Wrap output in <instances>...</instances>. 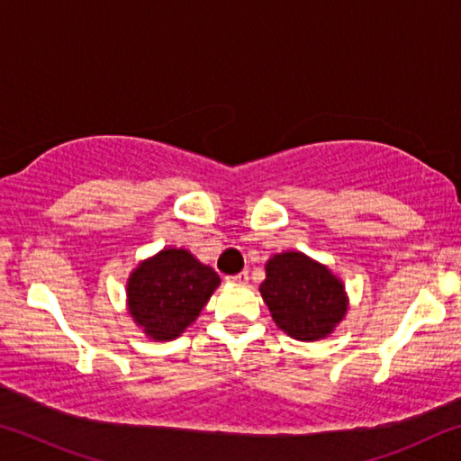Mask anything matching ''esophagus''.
Wrapping results in <instances>:
<instances>
[{"label":"esophagus","instance_id":"1","mask_svg":"<svg viewBox=\"0 0 461 461\" xmlns=\"http://www.w3.org/2000/svg\"><path fill=\"white\" fill-rule=\"evenodd\" d=\"M228 283H233V285H246V283H248V270L240 272V275L228 276Z\"/></svg>","mask_w":461,"mask_h":461}]
</instances>
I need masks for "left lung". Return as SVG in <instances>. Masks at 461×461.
<instances>
[{
    "mask_svg": "<svg viewBox=\"0 0 461 461\" xmlns=\"http://www.w3.org/2000/svg\"><path fill=\"white\" fill-rule=\"evenodd\" d=\"M264 268L260 294L278 330L299 341L330 338L349 305L341 278L296 249L275 254Z\"/></svg>",
    "mask_w": 461,
    "mask_h": 461,
    "instance_id": "obj_1",
    "label": "left lung"
}]
</instances>
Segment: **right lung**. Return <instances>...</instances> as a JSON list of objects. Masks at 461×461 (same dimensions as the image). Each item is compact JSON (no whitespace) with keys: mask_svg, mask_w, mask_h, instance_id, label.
I'll use <instances>...</instances> for the list:
<instances>
[{"mask_svg":"<svg viewBox=\"0 0 461 461\" xmlns=\"http://www.w3.org/2000/svg\"><path fill=\"white\" fill-rule=\"evenodd\" d=\"M221 278L185 248H165L130 272L128 313L146 338L176 339L194 323Z\"/></svg>","mask_w":461,"mask_h":461,"instance_id":"1","label":"right lung"}]
</instances>
